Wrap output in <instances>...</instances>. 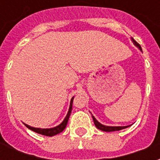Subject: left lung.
Masks as SVG:
<instances>
[{
  "instance_id": "left-lung-1",
  "label": "left lung",
  "mask_w": 160,
  "mask_h": 160,
  "mask_svg": "<svg viewBox=\"0 0 160 160\" xmlns=\"http://www.w3.org/2000/svg\"><path fill=\"white\" fill-rule=\"evenodd\" d=\"M132 41L134 43V45L138 47L141 51H142V49H141V45L138 43L137 42H135V40L134 38H132ZM92 119H93V122H94V124H95V126L98 128V129H100L102 131H105V132H112V131H118V130H121V129H123V128H126L129 127V126H123V127H112V126H105V125H103V124H101L99 122H98L97 119L94 118L93 116L92 115Z\"/></svg>"
}]
</instances>
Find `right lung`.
Instances as JSON below:
<instances>
[{
    "label": "right lung",
    "instance_id": "obj_1",
    "mask_svg": "<svg viewBox=\"0 0 160 160\" xmlns=\"http://www.w3.org/2000/svg\"><path fill=\"white\" fill-rule=\"evenodd\" d=\"M73 97L71 98V101H70V105H69V109H68V114H67L66 118L65 119L62 121V122L61 124H59L58 126H56L55 128H33L31 127L29 125L27 124L24 123L26 125V127L28 128L29 129L31 130L34 131L36 132L38 134H42V135H46V136H53V135H56V134H59L61 132H62L65 128L67 126V123L68 122V118H69V116L71 114V111H72V106H73Z\"/></svg>",
    "mask_w": 160,
    "mask_h": 160
}]
</instances>
